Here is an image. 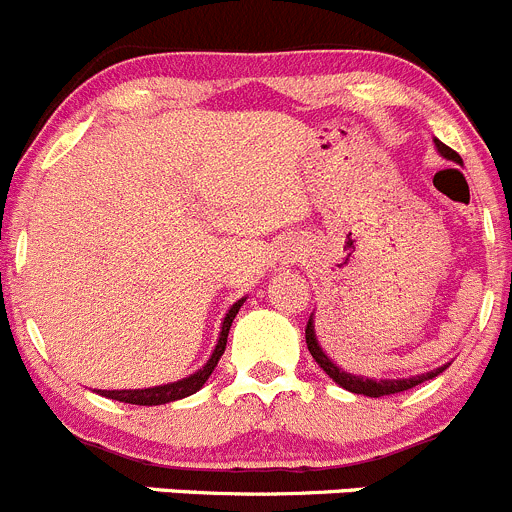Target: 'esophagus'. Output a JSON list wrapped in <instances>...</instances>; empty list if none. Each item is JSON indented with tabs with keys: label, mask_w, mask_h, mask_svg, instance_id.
Wrapping results in <instances>:
<instances>
[{
	"label": "esophagus",
	"mask_w": 512,
	"mask_h": 512,
	"mask_svg": "<svg viewBox=\"0 0 512 512\" xmlns=\"http://www.w3.org/2000/svg\"><path fill=\"white\" fill-rule=\"evenodd\" d=\"M290 262H295V255H293V252H280L278 265H290Z\"/></svg>",
	"instance_id": "1"
}]
</instances>
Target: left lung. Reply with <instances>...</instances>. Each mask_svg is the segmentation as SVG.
I'll return each mask as SVG.
<instances>
[{
	"instance_id": "1",
	"label": "left lung",
	"mask_w": 512,
	"mask_h": 512,
	"mask_svg": "<svg viewBox=\"0 0 512 512\" xmlns=\"http://www.w3.org/2000/svg\"><path fill=\"white\" fill-rule=\"evenodd\" d=\"M434 146H437V154L442 156V159L462 164L460 154H457V151H452L450 146H444L439 138H434ZM305 343H308V351H310V356L315 358V364L321 366V369L326 371V374L331 376L338 386H343L346 391H353V394H364V396H389V394H399V391L414 389V386L434 379V376H439L444 369H447V366H450V364H442L439 369L427 371V374L407 376V379H369V376H356V374H351V371L341 369V366H338L336 361H333V358L323 351L321 343H318V336H315L313 315H310L308 326H305Z\"/></svg>"
}]
</instances>
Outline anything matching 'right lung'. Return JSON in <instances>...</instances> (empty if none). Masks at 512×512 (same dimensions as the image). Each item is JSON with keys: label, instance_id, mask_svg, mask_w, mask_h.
<instances>
[{"label": "right lung", "instance_id": "add662e5", "mask_svg": "<svg viewBox=\"0 0 512 512\" xmlns=\"http://www.w3.org/2000/svg\"><path fill=\"white\" fill-rule=\"evenodd\" d=\"M242 303H245V298H240L237 303L232 305V308L227 310V315H224V321H222V331H219V338H217V346H214L212 356H209V361L199 371H194V374L186 376V379L171 381V384L148 386V389H121V391L103 389V391H98V394L108 396V399L123 401V404H138V407H159V404H169V401L197 394V391L207 384V379L212 376L214 366L219 364V358H222L224 348H227L229 326H232L234 315L240 313Z\"/></svg>", "mask_w": 512, "mask_h": 512}]
</instances>
